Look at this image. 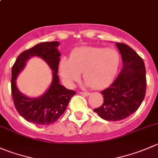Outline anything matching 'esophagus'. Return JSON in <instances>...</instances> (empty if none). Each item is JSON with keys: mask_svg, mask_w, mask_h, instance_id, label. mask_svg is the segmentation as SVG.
<instances>
[{"mask_svg": "<svg viewBox=\"0 0 158 158\" xmlns=\"http://www.w3.org/2000/svg\"><path fill=\"white\" fill-rule=\"evenodd\" d=\"M79 94H81V95H83V96H89V95L90 94L89 93H87V92H79Z\"/></svg>", "mask_w": 158, "mask_h": 158, "instance_id": "obj_1", "label": "esophagus"}]
</instances>
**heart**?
<instances>
[{"label":"heart","instance_id":"1","mask_svg":"<svg viewBox=\"0 0 158 158\" xmlns=\"http://www.w3.org/2000/svg\"><path fill=\"white\" fill-rule=\"evenodd\" d=\"M120 55L113 48L82 47L73 51L69 59L61 60L59 70L68 85L79 80L81 73L86 85L100 89L108 86L120 65Z\"/></svg>","mask_w":158,"mask_h":158}]
</instances>
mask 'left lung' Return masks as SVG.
<instances>
[{"label":"left lung","instance_id":"8db88e82","mask_svg":"<svg viewBox=\"0 0 158 158\" xmlns=\"http://www.w3.org/2000/svg\"><path fill=\"white\" fill-rule=\"evenodd\" d=\"M123 67L113 83L101 91L103 102L94 111L109 121H118L137 111L145 97L146 69L142 58L124 43L116 42Z\"/></svg>","mask_w":158,"mask_h":158}]
</instances>
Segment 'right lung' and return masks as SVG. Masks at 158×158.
Wrapping results in <instances>:
<instances>
[{
	"mask_svg": "<svg viewBox=\"0 0 158 158\" xmlns=\"http://www.w3.org/2000/svg\"><path fill=\"white\" fill-rule=\"evenodd\" d=\"M58 42L38 44L21 52L11 69V95L15 108L24 119L35 124L49 125L57 121L66 110L72 96L76 93L59 83L57 73L61 53L58 51ZM35 55L41 57L49 64L53 71V79L50 89L43 96L31 99L18 91L15 79L27 59Z\"/></svg>",
	"mask_w": 158,
	"mask_h": 158,
	"instance_id": "obj_1",
	"label": "right lung"
}]
</instances>
